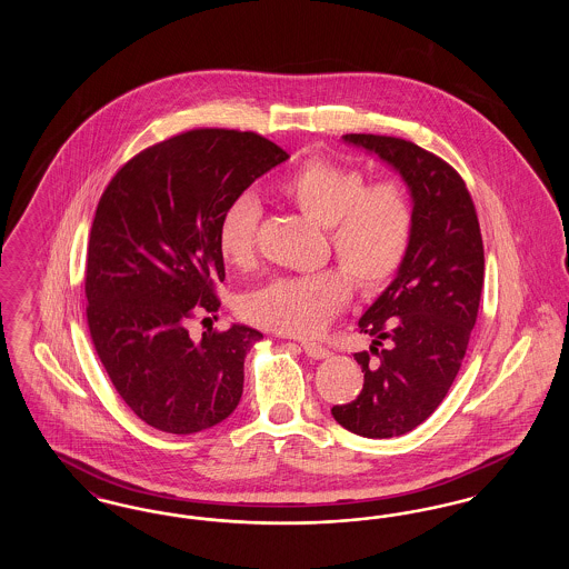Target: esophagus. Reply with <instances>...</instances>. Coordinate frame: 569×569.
I'll return each instance as SVG.
<instances>
[{
  "mask_svg": "<svg viewBox=\"0 0 569 569\" xmlns=\"http://www.w3.org/2000/svg\"><path fill=\"white\" fill-rule=\"evenodd\" d=\"M302 350H305L307 356H311L316 360H322V358L330 356V350L325 348L322 343H316V341H302Z\"/></svg>",
  "mask_w": 569,
  "mask_h": 569,
  "instance_id": "1",
  "label": "esophagus"
}]
</instances>
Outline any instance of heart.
Wrapping results in <instances>:
<instances>
[{
    "instance_id": "heart-1",
    "label": "heart",
    "mask_w": 569,
    "mask_h": 569,
    "mask_svg": "<svg viewBox=\"0 0 569 569\" xmlns=\"http://www.w3.org/2000/svg\"><path fill=\"white\" fill-rule=\"evenodd\" d=\"M277 193L311 221L326 226L337 260L362 290H378L406 260L413 207L397 181L367 186L365 174L346 163L311 158L290 170ZM260 209L249 196L234 198L217 221V253L230 269H249L256 260ZM347 272V273H348ZM341 269L277 277L241 300L249 322L281 335L307 337L346 305L352 279Z\"/></svg>"
}]
</instances>
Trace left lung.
<instances>
[{"instance_id":"left-lung-1","label":"left lung","mask_w":569,"mask_h":569,"mask_svg":"<svg viewBox=\"0 0 569 569\" xmlns=\"http://www.w3.org/2000/svg\"><path fill=\"white\" fill-rule=\"evenodd\" d=\"M343 140L392 166L413 207L406 260L358 320V330L373 337L369 352L353 353L362 392L332 407L343 429L386 439L422 425L457 378L478 318L485 244L473 200L450 163L395 136Z\"/></svg>"}]
</instances>
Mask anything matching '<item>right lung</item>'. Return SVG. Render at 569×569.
<instances>
[{"label":"right lung","instance_id":"right-lung-1","mask_svg":"<svg viewBox=\"0 0 569 569\" xmlns=\"http://www.w3.org/2000/svg\"><path fill=\"white\" fill-rule=\"evenodd\" d=\"M288 158L253 132L190 130L123 163L98 202L87 325L114 390L158 431L211 429L241 401L244 356L262 332L232 325L193 341L188 326L221 305V211Z\"/></svg>","mask_w":569,"mask_h":569}]
</instances>
